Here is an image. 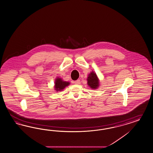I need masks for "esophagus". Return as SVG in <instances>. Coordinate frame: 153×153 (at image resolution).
Instances as JSON below:
<instances>
[{
	"label": "esophagus",
	"instance_id": "esophagus-1",
	"mask_svg": "<svg viewBox=\"0 0 153 153\" xmlns=\"http://www.w3.org/2000/svg\"><path fill=\"white\" fill-rule=\"evenodd\" d=\"M74 83L75 84H79L80 83V80L78 79V80H76V81H74Z\"/></svg>",
	"mask_w": 153,
	"mask_h": 153
}]
</instances>
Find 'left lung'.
Segmentation results:
<instances>
[{
	"label": "left lung",
	"instance_id": "8db88e82",
	"mask_svg": "<svg viewBox=\"0 0 153 153\" xmlns=\"http://www.w3.org/2000/svg\"><path fill=\"white\" fill-rule=\"evenodd\" d=\"M88 84L92 89H96L99 86V80L96 74L92 71L90 74L88 75V78L87 79Z\"/></svg>",
	"mask_w": 153,
	"mask_h": 153
}]
</instances>
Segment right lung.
I'll use <instances>...</instances> for the list:
<instances>
[{"label":"right lung","mask_w":153,"mask_h":153,"mask_svg":"<svg viewBox=\"0 0 153 153\" xmlns=\"http://www.w3.org/2000/svg\"><path fill=\"white\" fill-rule=\"evenodd\" d=\"M69 82L63 81L60 78H57L56 79L55 82V90L58 91H61L64 89L66 86L69 85Z\"/></svg>","instance_id":"obj_1"}]
</instances>
